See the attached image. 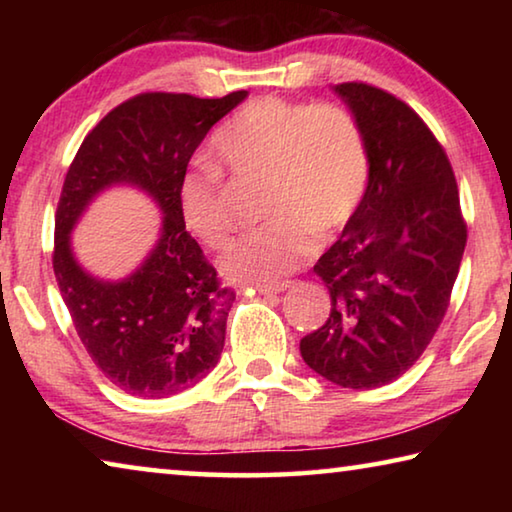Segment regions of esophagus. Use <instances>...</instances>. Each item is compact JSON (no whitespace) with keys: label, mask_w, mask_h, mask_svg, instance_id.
<instances>
[{"label":"esophagus","mask_w":512,"mask_h":512,"mask_svg":"<svg viewBox=\"0 0 512 512\" xmlns=\"http://www.w3.org/2000/svg\"><path fill=\"white\" fill-rule=\"evenodd\" d=\"M289 289L287 282L282 284H273V287H257V293H262V296H275V293H284Z\"/></svg>","instance_id":"34e87169"}]
</instances>
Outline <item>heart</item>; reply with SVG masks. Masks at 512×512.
<instances>
[{"mask_svg":"<svg viewBox=\"0 0 512 512\" xmlns=\"http://www.w3.org/2000/svg\"><path fill=\"white\" fill-rule=\"evenodd\" d=\"M216 160L239 178H264L271 221L239 237L219 259L232 282L273 287L307 262L316 237L341 230L357 212L370 178L366 131L336 103L262 97L246 103L214 133ZM180 216L207 248L232 232L221 171L198 162L178 183Z\"/></svg>","mask_w":512,"mask_h":512,"instance_id":"b5f03b06","label":"heart"}]
</instances>
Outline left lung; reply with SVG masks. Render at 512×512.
<instances>
[{
  "label": "left lung",
  "mask_w": 512,
  "mask_h": 512,
  "mask_svg": "<svg viewBox=\"0 0 512 512\" xmlns=\"http://www.w3.org/2000/svg\"><path fill=\"white\" fill-rule=\"evenodd\" d=\"M332 90L366 131L370 178L357 212L314 266L332 309L300 341V354L332 384L370 391L402 377L433 339L467 230L452 164L427 124L372 85Z\"/></svg>",
  "instance_id": "8db88e82"
}]
</instances>
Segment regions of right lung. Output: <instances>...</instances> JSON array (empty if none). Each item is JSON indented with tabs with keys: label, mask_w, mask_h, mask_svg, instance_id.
Listing matches in <instances>:
<instances>
[{
	"label": "right lung",
	"mask_w": 512,
	"mask_h": 512,
	"mask_svg": "<svg viewBox=\"0 0 512 512\" xmlns=\"http://www.w3.org/2000/svg\"><path fill=\"white\" fill-rule=\"evenodd\" d=\"M248 97L223 99L149 92L121 103L85 137L56 210L54 273L85 350L112 384L135 397H169L198 384L219 363L235 293L189 235L178 183L216 121ZM112 186H133L163 212L150 255L119 281L78 264L71 232Z\"/></svg>",
	"instance_id": "add662e5"
}]
</instances>
